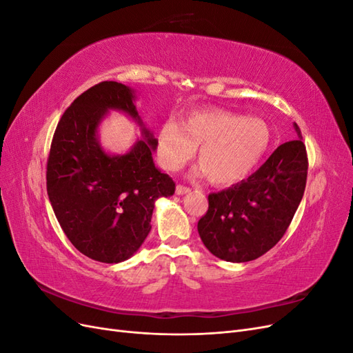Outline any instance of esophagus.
I'll list each match as a JSON object with an SVG mask.
<instances>
[{
  "label": "esophagus",
  "instance_id": "obj_1",
  "mask_svg": "<svg viewBox=\"0 0 353 353\" xmlns=\"http://www.w3.org/2000/svg\"><path fill=\"white\" fill-rule=\"evenodd\" d=\"M188 191H190V187H187V185H183V184H178V185H176V194H178V196L187 194Z\"/></svg>",
  "mask_w": 353,
  "mask_h": 353
}]
</instances>
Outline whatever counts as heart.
<instances>
[{"label": "heart", "mask_w": 353, "mask_h": 353, "mask_svg": "<svg viewBox=\"0 0 353 353\" xmlns=\"http://www.w3.org/2000/svg\"><path fill=\"white\" fill-rule=\"evenodd\" d=\"M271 141L259 117L223 109L191 112L183 123L168 121L157 137V156L169 170L183 166L199 145V162L213 184H232L248 176Z\"/></svg>", "instance_id": "b5f03b06"}]
</instances>
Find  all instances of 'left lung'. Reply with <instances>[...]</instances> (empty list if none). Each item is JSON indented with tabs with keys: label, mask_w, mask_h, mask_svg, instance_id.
Segmentation results:
<instances>
[{
	"label": "left lung",
	"mask_w": 353,
	"mask_h": 353,
	"mask_svg": "<svg viewBox=\"0 0 353 353\" xmlns=\"http://www.w3.org/2000/svg\"><path fill=\"white\" fill-rule=\"evenodd\" d=\"M248 179L209 194L197 223L203 244L227 262L261 258L281 240L301 205L307 178V153L301 128Z\"/></svg>",
	"instance_id": "1"
}]
</instances>
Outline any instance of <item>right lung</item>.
<instances>
[{
	"mask_svg": "<svg viewBox=\"0 0 353 353\" xmlns=\"http://www.w3.org/2000/svg\"><path fill=\"white\" fill-rule=\"evenodd\" d=\"M109 109L141 123L134 92L104 81L82 92L63 113L47 160V193L66 237L90 259L117 263L140 249L150 232L154 201L175 193V183L153 163L157 140L145 128L123 156L105 154L97 126Z\"/></svg>",
	"mask_w": 353,
	"mask_h": 353,
	"instance_id": "right-lung-1",
	"label": "right lung"
}]
</instances>
